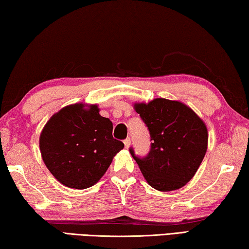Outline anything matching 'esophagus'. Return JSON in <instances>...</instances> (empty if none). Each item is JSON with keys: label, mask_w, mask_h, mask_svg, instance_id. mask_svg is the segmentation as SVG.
<instances>
[{"label": "esophagus", "mask_w": 249, "mask_h": 249, "mask_svg": "<svg viewBox=\"0 0 249 249\" xmlns=\"http://www.w3.org/2000/svg\"><path fill=\"white\" fill-rule=\"evenodd\" d=\"M124 143L125 149H129V148H130V144H131V140H130L129 138H127V139H125V140L124 141Z\"/></svg>", "instance_id": "1"}]
</instances>
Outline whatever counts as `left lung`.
<instances>
[{
  "instance_id": "1",
  "label": "left lung",
  "mask_w": 249,
  "mask_h": 249,
  "mask_svg": "<svg viewBox=\"0 0 249 249\" xmlns=\"http://www.w3.org/2000/svg\"><path fill=\"white\" fill-rule=\"evenodd\" d=\"M133 107L152 140L145 158H138L130 149L145 181L161 192L181 189L192 180L206 153L209 133L204 121L189 106L164 98Z\"/></svg>"
}]
</instances>
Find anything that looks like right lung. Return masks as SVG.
<instances>
[{"label": "right lung", "mask_w": 249, "mask_h": 249, "mask_svg": "<svg viewBox=\"0 0 249 249\" xmlns=\"http://www.w3.org/2000/svg\"><path fill=\"white\" fill-rule=\"evenodd\" d=\"M124 146L112 138V122L99 115L97 105L66 106L39 136L45 165L57 181L77 190L95 185Z\"/></svg>", "instance_id": "1"}]
</instances>
